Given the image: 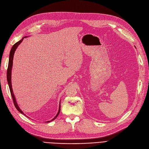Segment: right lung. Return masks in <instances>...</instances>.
<instances>
[{"label": "right lung", "instance_id": "1", "mask_svg": "<svg viewBox=\"0 0 149 149\" xmlns=\"http://www.w3.org/2000/svg\"><path fill=\"white\" fill-rule=\"evenodd\" d=\"M25 37H27V36H25L24 37H23L21 40L19 42H17V43H15L11 48V49L10 51V58H9V63H8V69H7V81H8V85H9V88H10V92H11V96H12V98H13V103H14V104L15 107V108L17 109V110L20 112L21 113L25 115L24 113H23L21 109L19 108L17 103V101H16V100H15V96L14 95L13 93V89H12V85H11V70H12V67H13V57H14V52H15V51L16 50L17 48L18 47V46L21 43V42L23 41V38H25ZM59 109H58V112L57 113V114L56 115V116L54 117V118L51 120V121H46V122H50V121H53L54 120L56 119L57 116L58 115L59 113H60V104H59Z\"/></svg>", "mask_w": 149, "mask_h": 149}]
</instances>
